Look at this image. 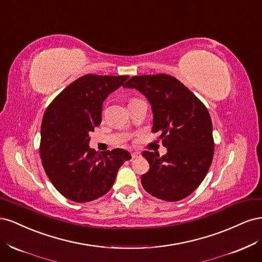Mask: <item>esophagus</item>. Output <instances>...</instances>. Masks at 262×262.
I'll list each match as a JSON object with an SVG mask.
<instances>
[{"label":"esophagus","mask_w":262,"mask_h":262,"mask_svg":"<svg viewBox=\"0 0 262 262\" xmlns=\"http://www.w3.org/2000/svg\"><path fill=\"white\" fill-rule=\"evenodd\" d=\"M131 156H132V158H138L141 156V153L140 152H132Z\"/></svg>","instance_id":"esophagus-1"}]
</instances>
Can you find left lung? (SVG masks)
<instances>
[{
    "label": "left lung",
    "mask_w": 262,
    "mask_h": 262,
    "mask_svg": "<svg viewBox=\"0 0 262 262\" xmlns=\"http://www.w3.org/2000/svg\"><path fill=\"white\" fill-rule=\"evenodd\" d=\"M125 89H136L152 106L153 132L167 148L163 156L144 150L149 170L142 175L146 191L175 202L191 194L204 179L214 154L212 121L195 95L167 74L133 76Z\"/></svg>",
    "instance_id": "left-lung-1"
}]
</instances>
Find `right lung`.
I'll return each instance as SVG.
<instances>
[{
    "label": "right lung",
    "mask_w": 262,
    "mask_h": 262,
    "mask_svg": "<svg viewBox=\"0 0 262 262\" xmlns=\"http://www.w3.org/2000/svg\"><path fill=\"white\" fill-rule=\"evenodd\" d=\"M128 75L87 74L66 87L49 107L41 123L40 157L47 176L58 191L74 202H90L113 187L128 150L96 152L90 132L101 122L102 102L128 80Z\"/></svg>",
    "instance_id": "obj_1"
}]
</instances>
